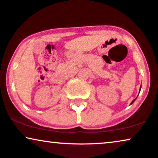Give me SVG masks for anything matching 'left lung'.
Wrapping results in <instances>:
<instances>
[{
	"instance_id": "1",
	"label": "left lung",
	"mask_w": 158,
	"mask_h": 158,
	"mask_svg": "<svg viewBox=\"0 0 158 158\" xmlns=\"http://www.w3.org/2000/svg\"><path fill=\"white\" fill-rule=\"evenodd\" d=\"M136 98H135L134 100H133V101H132V102H131V104H132V103H133V102H134V101H135V99H136Z\"/></svg>"
}]
</instances>
